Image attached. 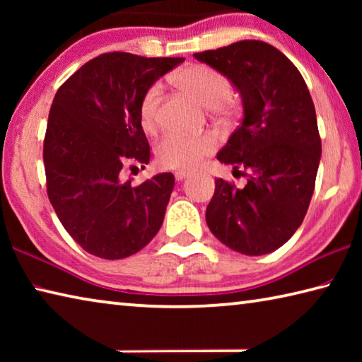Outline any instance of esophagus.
<instances>
[{
  "label": "esophagus",
  "instance_id": "34e87169",
  "mask_svg": "<svg viewBox=\"0 0 362 362\" xmlns=\"http://www.w3.org/2000/svg\"><path fill=\"white\" fill-rule=\"evenodd\" d=\"M188 175H189L188 170H177V173H175V180L177 182H182V180H185Z\"/></svg>",
  "mask_w": 362,
  "mask_h": 362
}]
</instances>
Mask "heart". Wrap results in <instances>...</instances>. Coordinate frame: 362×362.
Listing matches in <instances>:
<instances>
[{
	"mask_svg": "<svg viewBox=\"0 0 362 362\" xmlns=\"http://www.w3.org/2000/svg\"><path fill=\"white\" fill-rule=\"evenodd\" d=\"M173 81L188 95L217 112L231 108L230 83L218 71L204 65H185L173 75ZM161 102V86L151 84L139 103V121L142 129L151 132L158 122V108ZM218 140L212 132L187 134L168 132L159 140L155 155L161 168L192 169L217 148Z\"/></svg>",
	"mask_w": 362,
	"mask_h": 362,
	"instance_id": "heart-1",
	"label": "heart"
}]
</instances>
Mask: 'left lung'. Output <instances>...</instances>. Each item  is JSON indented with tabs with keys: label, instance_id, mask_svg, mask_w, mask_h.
Masks as SVG:
<instances>
[{
	"label": "left lung",
	"instance_id": "1",
	"mask_svg": "<svg viewBox=\"0 0 362 362\" xmlns=\"http://www.w3.org/2000/svg\"><path fill=\"white\" fill-rule=\"evenodd\" d=\"M233 84L243 122L217 159L244 169L247 183L216 180L206 222L218 241L244 255L279 249L302 225L315 192L321 139L313 100L289 59L263 41H238L193 54Z\"/></svg>",
	"mask_w": 362,
	"mask_h": 362
}]
</instances>
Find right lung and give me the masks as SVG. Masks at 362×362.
I'll return each instance as SVG.
<instances>
[{
	"label": "right lung",
	"mask_w": 362,
	"mask_h": 362,
	"mask_svg": "<svg viewBox=\"0 0 362 362\" xmlns=\"http://www.w3.org/2000/svg\"><path fill=\"white\" fill-rule=\"evenodd\" d=\"M183 60L102 54L73 73L54 97L42 148L47 196L86 252L126 259L161 228L174 175L163 173L132 185L122 179V169L150 161L139 103Z\"/></svg>",
	"instance_id": "add662e5"
}]
</instances>
